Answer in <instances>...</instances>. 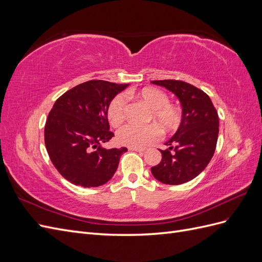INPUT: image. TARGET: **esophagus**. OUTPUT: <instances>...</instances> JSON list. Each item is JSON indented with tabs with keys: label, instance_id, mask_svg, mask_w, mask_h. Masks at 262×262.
I'll use <instances>...</instances> for the list:
<instances>
[{
	"label": "esophagus",
	"instance_id": "1",
	"mask_svg": "<svg viewBox=\"0 0 262 262\" xmlns=\"http://www.w3.org/2000/svg\"><path fill=\"white\" fill-rule=\"evenodd\" d=\"M131 150H136V152H140V153H144L148 149L147 147H130Z\"/></svg>",
	"mask_w": 262,
	"mask_h": 262
}]
</instances>
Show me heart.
<instances>
[{"instance_id":"1","label":"heart","mask_w":262,"mask_h":262,"mask_svg":"<svg viewBox=\"0 0 262 262\" xmlns=\"http://www.w3.org/2000/svg\"><path fill=\"white\" fill-rule=\"evenodd\" d=\"M138 96L150 108L147 120L154 121L164 131L175 129L180 122V114L177 108L169 105L167 95L160 90L145 87L138 92ZM126 100L123 95L117 96L110 101L107 110L109 122L114 126L120 125L124 119ZM160 131L154 124L138 126L133 124L123 125L117 132L119 144L129 147L146 146L158 138Z\"/></svg>"}]
</instances>
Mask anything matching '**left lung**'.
<instances>
[{"label": "left lung", "instance_id": "1", "mask_svg": "<svg viewBox=\"0 0 262 262\" xmlns=\"http://www.w3.org/2000/svg\"><path fill=\"white\" fill-rule=\"evenodd\" d=\"M179 99L182 115L179 128L161 149V163L150 168L153 176L166 185L192 180L210 163L219 136V116L203 91L182 81H152Z\"/></svg>", "mask_w": 262, "mask_h": 262}]
</instances>
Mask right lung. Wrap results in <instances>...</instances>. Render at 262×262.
Segmentation results:
<instances>
[{"label": "right lung", "instance_id": "add662e5", "mask_svg": "<svg viewBox=\"0 0 262 262\" xmlns=\"http://www.w3.org/2000/svg\"><path fill=\"white\" fill-rule=\"evenodd\" d=\"M129 84L94 80L60 96L45 126L47 152L54 167L71 184L99 187L113 178L126 147L105 148L109 131L108 106Z\"/></svg>", "mask_w": 262, "mask_h": 262}]
</instances>
